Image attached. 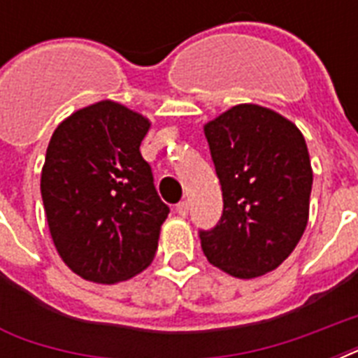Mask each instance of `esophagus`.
I'll return each mask as SVG.
<instances>
[{"mask_svg": "<svg viewBox=\"0 0 358 358\" xmlns=\"http://www.w3.org/2000/svg\"><path fill=\"white\" fill-rule=\"evenodd\" d=\"M176 213H178L180 217H185V215L189 213V204H187V202H180V204H176Z\"/></svg>", "mask_w": 358, "mask_h": 358, "instance_id": "1", "label": "esophagus"}]
</instances>
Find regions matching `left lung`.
Wrapping results in <instances>:
<instances>
[{"label":"left lung","mask_w":358,"mask_h":358,"mask_svg":"<svg viewBox=\"0 0 358 358\" xmlns=\"http://www.w3.org/2000/svg\"><path fill=\"white\" fill-rule=\"evenodd\" d=\"M223 189V215L201 230L208 262L236 278L282 264L308 223L312 167L299 128L273 109L239 103L204 124Z\"/></svg>","instance_id":"left-lung-1"}]
</instances>
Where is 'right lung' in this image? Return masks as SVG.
<instances>
[{
	"label": "right lung",
	"instance_id": "1",
	"mask_svg": "<svg viewBox=\"0 0 358 358\" xmlns=\"http://www.w3.org/2000/svg\"><path fill=\"white\" fill-rule=\"evenodd\" d=\"M150 120L102 100L53 131L41 193L53 245L85 280L115 284L150 266L169 206L154 187L141 141Z\"/></svg>",
	"mask_w": 358,
	"mask_h": 358
}]
</instances>
